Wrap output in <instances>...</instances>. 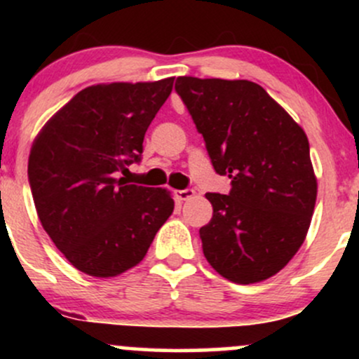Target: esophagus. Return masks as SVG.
I'll return each instance as SVG.
<instances>
[{
    "instance_id": "esophagus-1",
    "label": "esophagus",
    "mask_w": 359,
    "mask_h": 359,
    "mask_svg": "<svg viewBox=\"0 0 359 359\" xmlns=\"http://www.w3.org/2000/svg\"><path fill=\"white\" fill-rule=\"evenodd\" d=\"M194 194H196V191H192V189H184V191H175V197L179 201H187L194 197Z\"/></svg>"
}]
</instances>
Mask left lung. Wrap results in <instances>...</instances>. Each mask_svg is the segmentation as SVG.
I'll return each mask as SVG.
<instances>
[{
	"instance_id": "1",
	"label": "left lung",
	"mask_w": 359,
	"mask_h": 359,
	"mask_svg": "<svg viewBox=\"0 0 359 359\" xmlns=\"http://www.w3.org/2000/svg\"><path fill=\"white\" fill-rule=\"evenodd\" d=\"M175 90L192 114L214 170L231 192L205 194L204 257L221 277L257 283L273 277L306 240L317 179L306 131L251 81L180 76Z\"/></svg>"
}]
</instances>
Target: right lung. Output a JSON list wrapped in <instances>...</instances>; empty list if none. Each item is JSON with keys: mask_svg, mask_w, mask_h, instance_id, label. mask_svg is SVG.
<instances>
[{"mask_svg": "<svg viewBox=\"0 0 359 359\" xmlns=\"http://www.w3.org/2000/svg\"><path fill=\"white\" fill-rule=\"evenodd\" d=\"M172 86L174 77L89 86L34 140L28 180L36 214L82 273L111 278L137 266L174 212L170 191L119 177L142 156L148 126Z\"/></svg>", "mask_w": 359, "mask_h": 359, "instance_id": "obj_1", "label": "right lung"}]
</instances>
